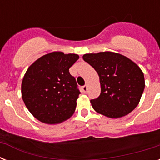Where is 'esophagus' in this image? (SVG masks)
Instances as JSON below:
<instances>
[{"label":"esophagus","mask_w":160,"mask_h":160,"mask_svg":"<svg viewBox=\"0 0 160 160\" xmlns=\"http://www.w3.org/2000/svg\"><path fill=\"white\" fill-rule=\"evenodd\" d=\"M82 91L83 93H87V86H83V87H82Z\"/></svg>","instance_id":"obj_1"}]
</instances>
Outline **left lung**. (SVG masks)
<instances>
[{
	"label": "left lung",
	"instance_id": "1",
	"mask_svg": "<svg viewBox=\"0 0 160 160\" xmlns=\"http://www.w3.org/2000/svg\"><path fill=\"white\" fill-rule=\"evenodd\" d=\"M82 58L99 76L101 94L90 100L94 111L113 118L131 113L145 87L140 68L128 58L113 52L87 53Z\"/></svg>",
	"mask_w": 160,
	"mask_h": 160
}]
</instances>
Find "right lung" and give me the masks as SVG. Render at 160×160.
<instances>
[{"label": "right lung", "mask_w": 160, "mask_h": 160, "mask_svg": "<svg viewBox=\"0 0 160 160\" xmlns=\"http://www.w3.org/2000/svg\"><path fill=\"white\" fill-rule=\"evenodd\" d=\"M78 58L74 53L52 52L28 68L22 80V96L37 119L56 124L73 115L81 93L69 69Z\"/></svg>", "instance_id": "1"}]
</instances>
